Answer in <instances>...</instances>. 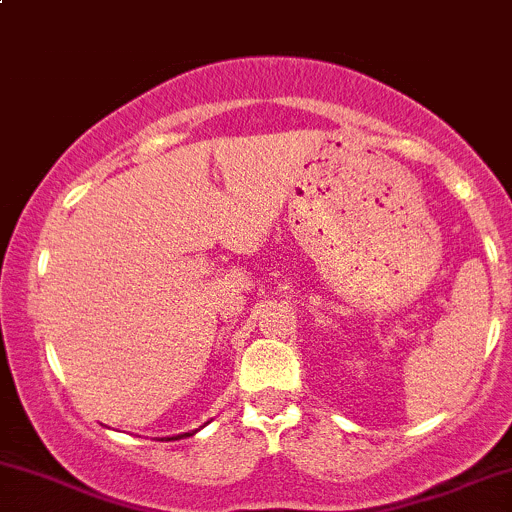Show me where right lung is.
Here are the masks:
<instances>
[{
  "mask_svg": "<svg viewBox=\"0 0 512 512\" xmlns=\"http://www.w3.org/2000/svg\"><path fill=\"white\" fill-rule=\"evenodd\" d=\"M197 432V430H195ZM195 432H185V434H178V437H168V439H180V437H190V434H195Z\"/></svg>",
  "mask_w": 512,
  "mask_h": 512,
  "instance_id": "obj_1",
  "label": "right lung"
}]
</instances>
